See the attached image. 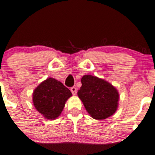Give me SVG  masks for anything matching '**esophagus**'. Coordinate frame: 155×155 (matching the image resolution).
Returning a JSON list of instances; mask_svg holds the SVG:
<instances>
[{
	"label": "esophagus",
	"instance_id": "obj_1",
	"mask_svg": "<svg viewBox=\"0 0 155 155\" xmlns=\"http://www.w3.org/2000/svg\"><path fill=\"white\" fill-rule=\"evenodd\" d=\"M70 90H71V92L72 93L73 95H75L76 94H77V89L76 87H72L70 89Z\"/></svg>",
	"mask_w": 155,
	"mask_h": 155
}]
</instances>
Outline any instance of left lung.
I'll return each instance as SVG.
<instances>
[{
	"label": "left lung",
	"mask_w": 155,
	"mask_h": 155,
	"mask_svg": "<svg viewBox=\"0 0 155 155\" xmlns=\"http://www.w3.org/2000/svg\"><path fill=\"white\" fill-rule=\"evenodd\" d=\"M81 83L78 96L93 118L103 120L114 114L117 108L119 94L114 86L91 75L83 76Z\"/></svg>",
	"instance_id": "obj_1"
}]
</instances>
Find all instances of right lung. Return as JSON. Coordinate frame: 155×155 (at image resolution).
<instances>
[{
    "label": "right lung",
    "mask_w": 155,
    "mask_h": 155,
    "mask_svg": "<svg viewBox=\"0 0 155 155\" xmlns=\"http://www.w3.org/2000/svg\"><path fill=\"white\" fill-rule=\"evenodd\" d=\"M71 91L62 83L49 78L38 86L33 94L36 109L47 119L53 120L61 114Z\"/></svg>",
    "instance_id": "1"
}]
</instances>
